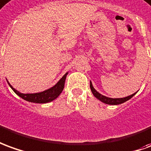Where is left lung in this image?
Listing matches in <instances>:
<instances>
[{
  "instance_id": "obj_1",
  "label": "left lung",
  "mask_w": 151,
  "mask_h": 151,
  "mask_svg": "<svg viewBox=\"0 0 151 151\" xmlns=\"http://www.w3.org/2000/svg\"><path fill=\"white\" fill-rule=\"evenodd\" d=\"M90 88L91 91H92V93H93V94L94 95V97L99 99L100 101H101L102 102H104L106 104L108 105H119V104H121V103H124L125 101H127L128 100H129L130 98H132L135 93H133V94L130 95V96H128V97H126V98H107V97H105L103 95L100 94L99 93H98L97 91L95 90L94 88L93 87V84L90 82Z\"/></svg>"
}]
</instances>
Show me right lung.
<instances>
[{"label": "right lung", "mask_w": 151, "mask_h": 151, "mask_svg": "<svg viewBox=\"0 0 151 151\" xmlns=\"http://www.w3.org/2000/svg\"><path fill=\"white\" fill-rule=\"evenodd\" d=\"M67 73L64 75L63 78L60 81H58L53 87L50 88L47 90L41 92V93H21L17 90H15L14 88L9 84L10 88H12L14 92L16 94L19 95L20 98L22 99L26 100L30 102H34V103H47L54 100L57 98L61 93L63 92L64 88V84H65V81H66V77H67Z\"/></svg>", "instance_id": "add662e5"}]
</instances>
